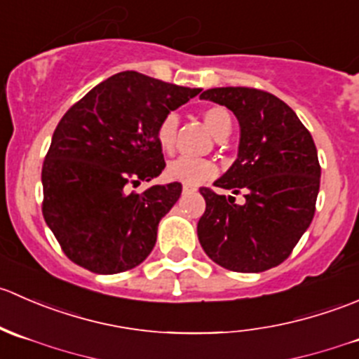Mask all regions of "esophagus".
I'll use <instances>...</instances> for the list:
<instances>
[{
    "label": "esophagus",
    "instance_id": "esophagus-1",
    "mask_svg": "<svg viewBox=\"0 0 359 359\" xmlns=\"http://www.w3.org/2000/svg\"><path fill=\"white\" fill-rule=\"evenodd\" d=\"M194 191H196V187H191V186L182 187V193H194Z\"/></svg>",
    "mask_w": 359,
    "mask_h": 359
}]
</instances>
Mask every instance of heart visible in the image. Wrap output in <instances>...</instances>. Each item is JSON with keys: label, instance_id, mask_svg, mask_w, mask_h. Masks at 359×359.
<instances>
[{"label": "heart", "instance_id": "b5f03b06", "mask_svg": "<svg viewBox=\"0 0 359 359\" xmlns=\"http://www.w3.org/2000/svg\"><path fill=\"white\" fill-rule=\"evenodd\" d=\"M203 119H205V125L208 126L215 139L231 132V114L224 107H208L203 112ZM177 128H179V116L175 112L166 114L158 125L156 139L163 153H172L173 147H175ZM165 175L166 179L175 180L184 186H198V184L206 182L217 175V166L210 159L182 156L166 165Z\"/></svg>", "mask_w": 359, "mask_h": 359}]
</instances>
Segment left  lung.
I'll list each match as a JSON object with an SVG mask.
<instances>
[{"label": "left lung", "instance_id": "obj_1", "mask_svg": "<svg viewBox=\"0 0 359 359\" xmlns=\"http://www.w3.org/2000/svg\"><path fill=\"white\" fill-rule=\"evenodd\" d=\"M203 100L226 106L240 123L238 158L213 186L201 187L206 210L198 238L206 255L236 273H262L292 253L316 210L321 168L314 140L292 107L245 86L210 88Z\"/></svg>", "mask_w": 359, "mask_h": 359}]
</instances>
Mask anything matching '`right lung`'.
I'll return each instance as SVG.
<instances>
[{
    "label": "right lung",
    "mask_w": 359,
    "mask_h": 359,
    "mask_svg": "<svg viewBox=\"0 0 359 359\" xmlns=\"http://www.w3.org/2000/svg\"><path fill=\"white\" fill-rule=\"evenodd\" d=\"M200 92L123 71L62 116L41 170L43 217L72 262L116 274L153 252L159 220L180 198L182 184L139 194L128 186L163 172L158 125Z\"/></svg>",
    "instance_id": "add662e5"
}]
</instances>
